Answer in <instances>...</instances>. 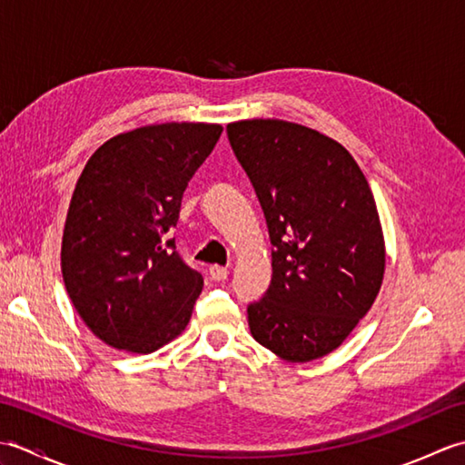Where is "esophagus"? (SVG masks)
Masks as SVG:
<instances>
[{
	"instance_id": "1",
	"label": "esophagus",
	"mask_w": 465,
	"mask_h": 465,
	"mask_svg": "<svg viewBox=\"0 0 465 465\" xmlns=\"http://www.w3.org/2000/svg\"><path fill=\"white\" fill-rule=\"evenodd\" d=\"M210 275L213 282H223V280H227V275H230V270L223 268V265H212Z\"/></svg>"
}]
</instances>
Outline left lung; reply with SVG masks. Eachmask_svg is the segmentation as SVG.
Returning a JSON list of instances; mask_svg holds the SVG:
<instances>
[{"mask_svg":"<svg viewBox=\"0 0 465 465\" xmlns=\"http://www.w3.org/2000/svg\"><path fill=\"white\" fill-rule=\"evenodd\" d=\"M272 240V283L250 303L253 340L305 363L338 350L378 298L385 242L370 183L331 137L283 120L227 124Z\"/></svg>","mask_w":465,"mask_h":465,"instance_id":"left-lung-1","label":"left lung"}]
</instances>
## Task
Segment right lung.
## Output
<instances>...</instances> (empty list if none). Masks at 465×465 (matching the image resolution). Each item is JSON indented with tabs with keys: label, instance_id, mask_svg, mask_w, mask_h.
<instances>
[{
	"label": "right lung",
	"instance_id": "obj_1",
	"mask_svg": "<svg viewBox=\"0 0 465 465\" xmlns=\"http://www.w3.org/2000/svg\"><path fill=\"white\" fill-rule=\"evenodd\" d=\"M220 124L143 125L87 160L69 202L62 273L84 323L115 350L152 353L190 323L202 273L175 252L182 197Z\"/></svg>",
	"mask_w": 465,
	"mask_h": 465
}]
</instances>
